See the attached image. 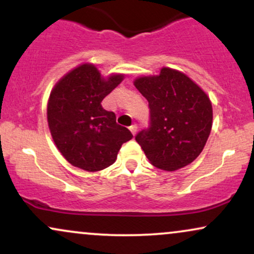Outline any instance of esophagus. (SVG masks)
<instances>
[{
  "label": "esophagus",
  "instance_id": "34e87169",
  "mask_svg": "<svg viewBox=\"0 0 254 254\" xmlns=\"http://www.w3.org/2000/svg\"><path fill=\"white\" fill-rule=\"evenodd\" d=\"M129 129H130V131H131V133H132V135L135 136L136 132H137V127H136V125H131Z\"/></svg>",
  "mask_w": 254,
  "mask_h": 254
}]
</instances>
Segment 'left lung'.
Returning a JSON list of instances; mask_svg holds the SVG:
<instances>
[{
  "instance_id": "obj_1",
  "label": "left lung",
  "mask_w": 254,
  "mask_h": 254,
  "mask_svg": "<svg viewBox=\"0 0 254 254\" xmlns=\"http://www.w3.org/2000/svg\"><path fill=\"white\" fill-rule=\"evenodd\" d=\"M133 84L149 103L150 127L136 135L155 167L176 171L202 153L212 127V106L206 93L176 69L141 76Z\"/></svg>"
}]
</instances>
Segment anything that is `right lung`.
Wrapping results in <instances>:
<instances>
[{"instance_id":"right-lung-1","label":"right lung","mask_w":254,"mask_h":254,"mask_svg":"<svg viewBox=\"0 0 254 254\" xmlns=\"http://www.w3.org/2000/svg\"><path fill=\"white\" fill-rule=\"evenodd\" d=\"M123 74L101 76L84 63L55 84L48 103V123L55 144L69 164L98 172L116 161L122 144L132 138L101 101L123 81Z\"/></svg>"}]
</instances>
